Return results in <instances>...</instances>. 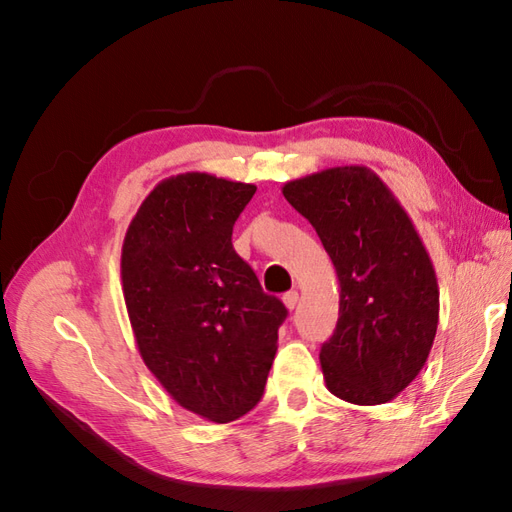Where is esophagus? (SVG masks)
Returning a JSON list of instances; mask_svg holds the SVG:
<instances>
[{"label":"esophagus","mask_w":512,"mask_h":512,"mask_svg":"<svg viewBox=\"0 0 512 512\" xmlns=\"http://www.w3.org/2000/svg\"><path fill=\"white\" fill-rule=\"evenodd\" d=\"M283 302H285L289 311H294L296 304H298V291H287V294L283 296Z\"/></svg>","instance_id":"obj_1"}]
</instances>
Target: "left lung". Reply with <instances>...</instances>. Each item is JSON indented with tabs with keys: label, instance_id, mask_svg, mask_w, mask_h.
Here are the masks:
<instances>
[{
	"label": "left lung",
	"instance_id": "left-lung-1",
	"mask_svg": "<svg viewBox=\"0 0 512 512\" xmlns=\"http://www.w3.org/2000/svg\"><path fill=\"white\" fill-rule=\"evenodd\" d=\"M315 227L339 276V321L321 345L328 390L347 403H388L425 367L440 317L431 257L401 203L362 165L283 186Z\"/></svg>",
	"mask_w": 512,
	"mask_h": 512
}]
</instances>
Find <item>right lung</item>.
<instances>
[{
	"label": "right lung",
	"mask_w": 512,
	"mask_h": 512,
	"mask_svg": "<svg viewBox=\"0 0 512 512\" xmlns=\"http://www.w3.org/2000/svg\"><path fill=\"white\" fill-rule=\"evenodd\" d=\"M255 191L210 173L173 175L143 199L122 246L145 367L175 403L218 425L259 403L287 317L231 244Z\"/></svg>",
	"instance_id": "right-lung-1"
}]
</instances>
